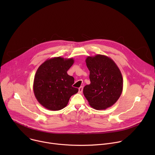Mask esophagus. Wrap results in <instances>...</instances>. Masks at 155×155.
Returning <instances> with one entry per match:
<instances>
[{
    "mask_svg": "<svg viewBox=\"0 0 155 155\" xmlns=\"http://www.w3.org/2000/svg\"><path fill=\"white\" fill-rule=\"evenodd\" d=\"M83 92V87L82 86H80L79 88H78V93H81Z\"/></svg>",
    "mask_w": 155,
    "mask_h": 155,
    "instance_id": "obj_1",
    "label": "esophagus"
}]
</instances>
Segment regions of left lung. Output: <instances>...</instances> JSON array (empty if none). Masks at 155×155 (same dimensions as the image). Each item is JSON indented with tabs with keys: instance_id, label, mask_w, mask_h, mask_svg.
I'll list each match as a JSON object with an SVG mask.
<instances>
[{
	"instance_id": "8db88e82",
	"label": "left lung",
	"mask_w": 155,
	"mask_h": 155,
	"mask_svg": "<svg viewBox=\"0 0 155 155\" xmlns=\"http://www.w3.org/2000/svg\"><path fill=\"white\" fill-rule=\"evenodd\" d=\"M85 62L91 83L84 87L83 94L92 108L105 110L112 106L122 93L121 71L114 60L105 55L87 56Z\"/></svg>"
}]
</instances>
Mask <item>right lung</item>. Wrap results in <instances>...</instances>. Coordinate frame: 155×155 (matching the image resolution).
<instances>
[{"label": "right lung", "instance_id": "obj_1", "mask_svg": "<svg viewBox=\"0 0 155 155\" xmlns=\"http://www.w3.org/2000/svg\"><path fill=\"white\" fill-rule=\"evenodd\" d=\"M74 63L72 58L54 57L48 59L38 68L34 80L33 90L38 102L52 111L67 106L70 97L78 90L72 87L74 78L67 72Z\"/></svg>", "mask_w": 155, "mask_h": 155}]
</instances>
